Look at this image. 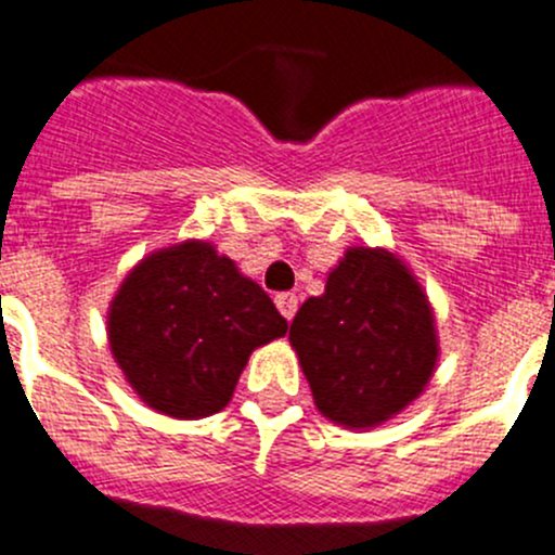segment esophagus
Segmentation results:
<instances>
[{"mask_svg": "<svg viewBox=\"0 0 555 555\" xmlns=\"http://www.w3.org/2000/svg\"><path fill=\"white\" fill-rule=\"evenodd\" d=\"M275 305H278L280 315H283L285 321H291V318L296 315V307H299V299H296V294H291V291H283V294L275 296Z\"/></svg>", "mask_w": 555, "mask_h": 555, "instance_id": "1", "label": "esophagus"}]
</instances>
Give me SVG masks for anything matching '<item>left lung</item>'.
<instances>
[{
  "label": "left lung",
  "mask_w": 555,
  "mask_h": 555,
  "mask_svg": "<svg viewBox=\"0 0 555 555\" xmlns=\"http://www.w3.org/2000/svg\"><path fill=\"white\" fill-rule=\"evenodd\" d=\"M315 408L348 429L402 413L429 383L440 345L413 272L383 248H350L288 332Z\"/></svg>",
  "instance_id": "1"
}]
</instances>
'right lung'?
<instances>
[{"instance_id":"1","label":"right lung","mask_w":555,"mask_h":555,"mask_svg":"<svg viewBox=\"0 0 555 555\" xmlns=\"http://www.w3.org/2000/svg\"><path fill=\"white\" fill-rule=\"evenodd\" d=\"M285 328L267 291L202 240L142 259L107 312L109 350L137 397L185 421L227 408L250 353Z\"/></svg>"}]
</instances>
